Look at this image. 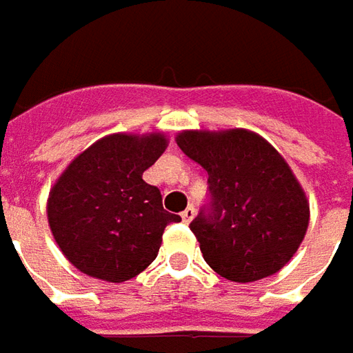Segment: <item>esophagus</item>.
<instances>
[{
  "mask_svg": "<svg viewBox=\"0 0 353 353\" xmlns=\"http://www.w3.org/2000/svg\"><path fill=\"white\" fill-rule=\"evenodd\" d=\"M193 216H195V207H188V209L181 213V221H183V223H191Z\"/></svg>",
  "mask_w": 353,
  "mask_h": 353,
  "instance_id": "1",
  "label": "esophagus"
}]
</instances>
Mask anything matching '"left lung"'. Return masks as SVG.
<instances>
[{
	"label": "left lung",
	"instance_id": "left-lung-1",
	"mask_svg": "<svg viewBox=\"0 0 353 353\" xmlns=\"http://www.w3.org/2000/svg\"><path fill=\"white\" fill-rule=\"evenodd\" d=\"M181 152L209 174L211 205L191 223L216 274L250 283L277 274L309 228V199L285 158L246 128L181 130Z\"/></svg>",
	"mask_w": 353,
	"mask_h": 353
}]
</instances>
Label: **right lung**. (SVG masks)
<instances>
[{
	"instance_id": "add662e5",
	"label": "right lung",
	"mask_w": 353,
	"mask_h": 353,
	"mask_svg": "<svg viewBox=\"0 0 353 353\" xmlns=\"http://www.w3.org/2000/svg\"><path fill=\"white\" fill-rule=\"evenodd\" d=\"M162 132H117L78 154L56 179L46 203L48 226L81 274L121 283L144 272L164 228L179 223L164 211L160 189L142 174L164 154Z\"/></svg>"
}]
</instances>
